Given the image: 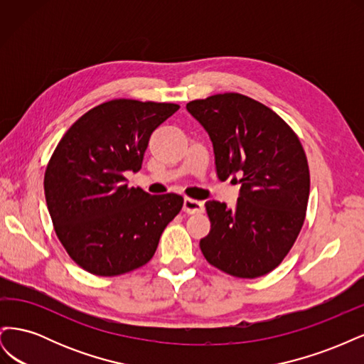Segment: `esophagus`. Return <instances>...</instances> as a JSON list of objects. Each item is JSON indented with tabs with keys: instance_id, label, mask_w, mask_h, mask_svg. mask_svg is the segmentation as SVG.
Returning a JSON list of instances; mask_svg holds the SVG:
<instances>
[{
	"instance_id": "obj_1",
	"label": "esophagus",
	"mask_w": 364,
	"mask_h": 364,
	"mask_svg": "<svg viewBox=\"0 0 364 364\" xmlns=\"http://www.w3.org/2000/svg\"><path fill=\"white\" fill-rule=\"evenodd\" d=\"M203 203L200 200H194L190 199V197H185L183 199V211L188 214H196V213H202L203 211Z\"/></svg>"
}]
</instances>
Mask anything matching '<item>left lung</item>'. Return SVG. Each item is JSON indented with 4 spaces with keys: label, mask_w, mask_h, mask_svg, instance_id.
<instances>
[{
    "label": "left lung",
    "mask_w": 364,
    "mask_h": 364,
    "mask_svg": "<svg viewBox=\"0 0 364 364\" xmlns=\"http://www.w3.org/2000/svg\"><path fill=\"white\" fill-rule=\"evenodd\" d=\"M188 111L213 142L218 178L240 182L234 208L208 200L211 230L203 257L237 278H258L278 267L301 232L310 171L299 138L272 109L228 92L194 100Z\"/></svg>",
    "instance_id": "1"
}]
</instances>
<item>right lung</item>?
<instances>
[{
	"label": "right lung",
	"instance_id": "add662e5",
	"mask_svg": "<svg viewBox=\"0 0 364 364\" xmlns=\"http://www.w3.org/2000/svg\"><path fill=\"white\" fill-rule=\"evenodd\" d=\"M178 109L112 100L82 115L59 141L43 178L46 200L60 243L86 272L117 277L144 266L182 209V196H151L124 178L141 168L153 130Z\"/></svg>",
	"mask_w": 364,
	"mask_h": 364
}]
</instances>
